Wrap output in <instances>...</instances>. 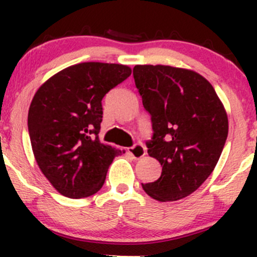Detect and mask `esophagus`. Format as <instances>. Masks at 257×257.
Instances as JSON below:
<instances>
[{
    "label": "esophagus",
    "mask_w": 257,
    "mask_h": 257,
    "mask_svg": "<svg viewBox=\"0 0 257 257\" xmlns=\"http://www.w3.org/2000/svg\"><path fill=\"white\" fill-rule=\"evenodd\" d=\"M128 153L134 158V159H141L147 154V150L142 144H134L133 147L128 148Z\"/></svg>",
    "instance_id": "obj_1"
}]
</instances>
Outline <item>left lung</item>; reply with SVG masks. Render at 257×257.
Returning <instances> with one entry per match:
<instances>
[{
	"label": "left lung",
	"mask_w": 257,
	"mask_h": 257,
	"mask_svg": "<svg viewBox=\"0 0 257 257\" xmlns=\"http://www.w3.org/2000/svg\"><path fill=\"white\" fill-rule=\"evenodd\" d=\"M136 87L150 114L153 136L148 154L163 167L162 175L143 184L159 201L190 195L214 170L229 132L224 107L200 74L170 66H136Z\"/></svg>",
	"instance_id": "left-lung-1"
}]
</instances>
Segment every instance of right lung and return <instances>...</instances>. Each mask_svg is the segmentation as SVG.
Masks as SVG:
<instances>
[{
    "label": "right lung",
    "instance_id": "1",
    "mask_svg": "<svg viewBox=\"0 0 257 257\" xmlns=\"http://www.w3.org/2000/svg\"><path fill=\"white\" fill-rule=\"evenodd\" d=\"M132 74L123 64L71 66L40 87L28 110V133L41 172L58 193L87 198L102 189L120 150L99 142L102 99Z\"/></svg>",
    "mask_w": 257,
    "mask_h": 257
}]
</instances>
